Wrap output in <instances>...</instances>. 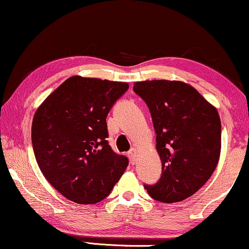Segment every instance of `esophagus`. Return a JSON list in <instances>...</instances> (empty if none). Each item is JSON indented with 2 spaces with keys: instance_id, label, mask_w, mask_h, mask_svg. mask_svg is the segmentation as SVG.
<instances>
[{
  "instance_id": "esophagus-1",
  "label": "esophagus",
  "mask_w": 249,
  "mask_h": 249,
  "mask_svg": "<svg viewBox=\"0 0 249 249\" xmlns=\"http://www.w3.org/2000/svg\"><path fill=\"white\" fill-rule=\"evenodd\" d=\"M136 156H137V151H136L135 148H131L130 151L128 152V158L130 160L131 163L136 162Z\"/></svg>"
}]
</instances>
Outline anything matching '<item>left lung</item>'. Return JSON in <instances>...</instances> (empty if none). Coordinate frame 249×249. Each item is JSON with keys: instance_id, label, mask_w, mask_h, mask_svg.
<instances>
[{"instance_id": "1", "label": "left lung", "mask_w": 249, "mask_h": 249, "mask_svg": "<svg viewBox=\"0 0 249 249\" xmlns=\"http://www.w3.org/2000/svg\"><path fill=\"white\" fill-rule=\"evenodd\" d=\"M134 91L151 112L162 162L161 178L155 185H145V189L159 202H181L202 188L219 162L217 110L182 81H138Z\"/></svg>"}]
</instances>
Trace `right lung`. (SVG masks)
<instances>
[{"mask_svg":"<svg viewBox=\"0 0 249 249\" xmlns=\"http://www.w3.org/2000/svg\"><path fill=\"white\" fill-rule=\"evenodd\" d=\"M127 83L73 76L37 108L32 142L40 171L57 192L74 203L104 199L128 166L107 138V113Z\"/></svg>","mask_w":249,"mask_h":249,"instance_id":"right-lung-1","label":"right lung"}]
</instances>
